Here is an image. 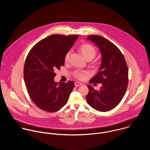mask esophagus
I'll list each match as a JSON object with an SVG mask.
<instances>
[{
    "instance_id": "esophagus-1",
    "label": "esophagus",
    "mask_w": 150,
    "mask_h": 150,
    "mask_svg": "<svg viewBox=\"0 0 150 150\" xmlns=\"http://www.w3.org/2000/svg\"><path fill=\"white\" fill-rule=\"evenodd\" d=\"M74 84H75V86H82V84L80 82H75Z\"/></svg>"
}]
</instances>
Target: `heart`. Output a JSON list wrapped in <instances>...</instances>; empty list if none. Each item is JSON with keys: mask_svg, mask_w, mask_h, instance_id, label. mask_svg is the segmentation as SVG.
Instances as JSON below:
<instances>
[{"mask_svg": "<svg viewBox=\"0 0 150 150\" xmlns=\"http://www.w3.org/2000/svg\"><path fill=\"white\" fill-rule=\"evenodd\" d=\"M79 51L84 56L86 59L92 60L96 54V49L91 44H84L81 45L79 47ZM71 55V51H69L64 57V62L66 63L69 62L70 60V57ZM86 73L82 71H76L74 73V76L80 80H83L86 77Z\"/></svg>", "mask_w": 150, "mask_h": 150, "instance_id": "1", "label": "heart"}]
</instances>
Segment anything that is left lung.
<instances>
[{"instance_id":"obj_1","label":"left lung","mask_w":150,"mask_h":150,"mask_svg":"<svg viewBox=\"0 0 150 150\" xmlns=\"http://www.w3.org/2000/svg\"><path fill=\"white\" fill-rule=\"evenodd\" d=\"M87 40L99 49L102 62L99 71L89 83H101L99 91L90 85L86 96L88 104L99 111H108L116 107L122 99L128 82V69L125 58L118 48L106 39L98 35H89Z\"/></svg>"}]
</instances>
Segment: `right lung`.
I'll return each mask as SVG.
<instances>
[{
    "label": "right lung",
    "instance_id": "1",
    "mask_svg": "<svg viewBox=\"0 0 150 150\" xmlns=\"http://www.w3.org/2000/svg\"><path fill=\"white\" fill-rule=\"evenodd\" d=\"M78 35H52L36 44L29 51L24 65L23 77L28 92L40 108L55 112L64 106L74 83H57L54 70L64 66V57Z\"/></svg>",
    "mask_w": 150,
    "mask_h": 150
}]
</instances>
